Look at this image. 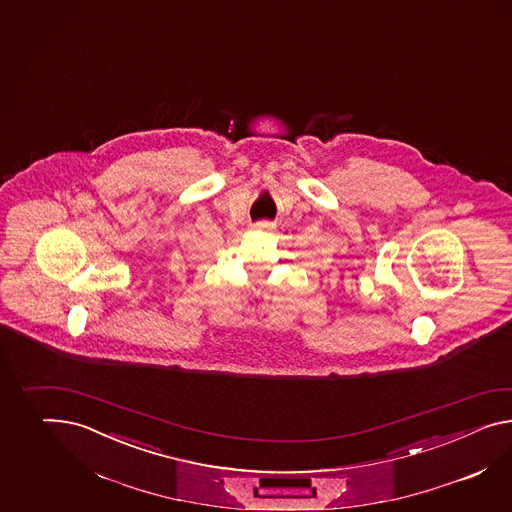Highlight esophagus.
Here are the masks:
<instances>
[{
    "label": "esophagus",
    "mask_w": 512,
    "mask_h": 512,
    "mask_svg": "<svg viewBox=\"0 0 512 512\" xmlns=\"http://www.w3.org/2000/svg\"><path fill=\"white\" fill-rule=\"evenodd\" d=\"M254 228L260 232H271V230H275V224L269 223V221H260V223L254 224Z\"/></svg>",
    "instance_id": "34e87169"
}]
</instances>
